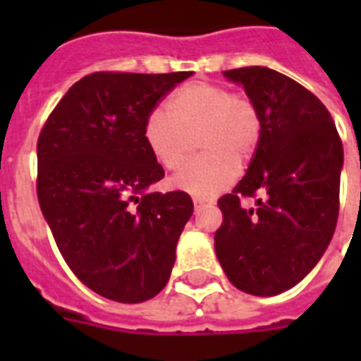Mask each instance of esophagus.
<instances>
[{"label":"esophagus","mask_w":361,"mask_h":361,"mask_svg":"<svg viewBox=\"0 0 361 361\" xmlns=\"http://www.w3.org/2000/svg\"><path fill=\"white\" fill-rule=\"evenodd\" d=\"M192 204H195V208H202V206H208V204H212L209 200H206V198H200V197H195L192 198Z\"/></svg>","instance_id":"1"}]
</instances>
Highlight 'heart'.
<instances>
[{"label": "heart", "instance_id": "obj_1", "mask_svg": "<svg viewBox=\"0 0 361 361\" xmlns=\"http://www.w3.org/2000/svg\"><path fill=\"white\" fill-rule=\"evenodd\" d=\"M197 136L202 155L172 178V185L192 197L208 198L234 183L240 157H249L260 138V118L241 93L214 82H189L169 99V110L153 109L144 121V142L163 169L183 163L189 136Z\"/></svg>", "mask_w": 361, "mask_h": 361}]
</instances>
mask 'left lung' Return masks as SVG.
Segmentation results:
<instances>
[{
	"mask_svg": "<svg viewBox=\"0 0 361 361\" xmlns=\"http://www.w3.org/2000/svg\"><path fill=\"white\" fill-rule=\"evenodd\" d=\"M260 118L245 176L219 198L215 252L232 285L275 296L298 285L330 245L339 215L343 142L314 93L268 67L225 71ZM255 198L252 209L245 200Z\"/></svg>",
	"mask_w": 361,
	"mask_h": 361,
	"instance_id": "left-lung-1",
	"label": "left lung"
}]
</instances>
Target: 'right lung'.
Segmentation results:
<instances>
[{
	"mask_svg": "<svg viewBox=\"0 0 361 361\" xmlns=\"http://www.w3.org/2000/svg\"><path fill=\"white\" fill-rule=\"evenodd\" d=\"M192 73L99 71L71 86L37 140V198L61 257L78 279L120 303L157 296L192 215L183 191L147 192L163 166L144 121Z\"/></svg>",
	"mask_w": 361,
	"mask_h": 361,
	"instance_id": "right-lung-1",
	"label": "right lung"
}]
</instances>
